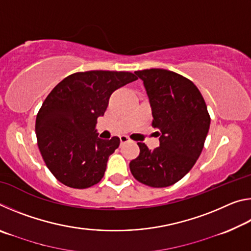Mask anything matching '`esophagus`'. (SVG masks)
Wrapping results in <instances>:
<instances>
[{
    "label": "esophagus",
    "instance_id": "obj_1",
    "mask_svg": "<svg viewBox=\"0 0 251 251\" xmlns=\"http://www.w3.org/2000/svg\"><path fill=\"white\" fill-rule=\"evenodd\" d=\"M120 139H121V143H122V144H125V143H127V142H129V138L127 137V136H121Z\"/></svg>",
    "mask_w": 251,
    "mask_h": 251
}]
</instances>
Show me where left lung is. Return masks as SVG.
<instances>
[{
	"label": "left lung",
	"instance_id": "8db88e82",
	"mask_svg": "<svg viewBox=\"0 0 251 251\" xmlns=\"http://www.w3.org/2000/svg\"><path fill=\"white\" fill-rule=\"evenodd\" d=\"M151 107L159 146L137 143L139 156L129 163L139 182L154 188L172 186L196 163L203 148L210 117L203 97L192 80L163 69L136 71Z\"/></svg>",
	"mask_w": 251,
	"mask_h": 251
}]
</instances>
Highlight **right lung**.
Wrapping results in <instances>:
<instances>
[{"mask_svg":"<svg viewBox=\"0 0 251 251\" xmlns=\"http://www.w3.org/2000/svg\"><path fill=\"white\" fill-rule=\"evenodd\" d=\"M136 79L129 72H78L48 95L36 116L35 133L46 166L58 181L84 189L103 178L121 141L116 136L100 139L97 118L104 115L113 92Z\"/></svg>","mask_w":251,"mask_h":251,"instance_id":"1","label":"right lung"}]
</instances>
